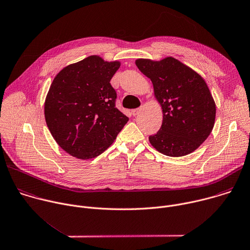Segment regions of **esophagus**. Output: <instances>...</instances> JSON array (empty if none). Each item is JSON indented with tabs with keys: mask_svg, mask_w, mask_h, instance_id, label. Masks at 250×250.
Returning <instances> with one entry per match:
<instances>
[{
	"mask_svg": "<svg viewBox=\"0 0 250 250\" xmlns=\"http://www.w3.org/2000/svg\"><path fill=\"white\" fill-rule=\"evenodd\" d=\"M141 111V109L140 108H137V109H133V110H131V115L132 116H137L138 114H139V112Z\"/></svg>",
	"mask_w": 250,
	"mask_h": 250,
	"instance_id": "esophagus-1",
	"label": "esophagus"
}]
</instances>
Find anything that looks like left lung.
<instances>
[{
    "label": "left lung",
    "instance_id": "left-lung-1",
    "mask_svg": "<svg viewBox=\"0 0 250 250\" xmlns=\"http://www.w3.org/2000/svg\"><path fill=\"white\" fill-rule=\"evenodd\" d=\"M135 64L151 79L163 112L160 130L149 136L151 145L170 157L192 153L207 139L215 124L216 104L205 80L173 57L137 59Z\"/></svg>",
    "mask_w": 250,
    "mask_h": 250
}]
</instances>
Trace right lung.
Instances as JSON below:
<instances>
[{"label": "right lung", "mask_w": 250, "mask_h": 250, "mask_svg": "<svg viewBox=\"0 0 250 250\" xmlns=\"http://www.w3.org/2000/svg\"><path fill=\"white\" fill-rule=\"evenodd\" d=\"M121 62L89 56L63 67L48 91L44 114L48 128L69 155L92 159L117 138L128 118L116 108L111 79Z\"/></svg>", "instance_id": "right-lung-1"}]
</instances>
